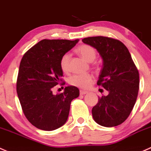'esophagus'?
Listing matches in <instances>:
<instances>
[{"instance_id": "34e87169", "label": "esophagus", "mask_w": 151, "mask_h": 151, "mask_svg": "<svg viewBox=\"0 0 151 151\" xmlns=\"http://www.w3.org/2000/svg\"><path fill=\"white\" fill-rule=\"evenodd\" d=\"M80 95H85V94H87V93H88V91H85V90H80Z\"/></svg>"}]
</instances>
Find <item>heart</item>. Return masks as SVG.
<instances>
[{
  "label": "heart",
  "instance_id": "heart-1",
  "mask_svg": "<svg viewBox=\"0 0 151 151\" xmlns=\"http://www.w3.org/2000/svg\"><path fill=\"white\" fill-rule=\"evenodd\" d=\"M77 52L88 61H93L96 58V51L93 47L89 45H82L77 49ZM69 58L70 54L69 53H64L60 60V66L65 72L69 69ZM93 76L90 74H74L69 78V84L79 88L87 89L91 85L93 82Z\"/></svg>",
  "mask_w": 151,
  "mask_h": 151
}]
</instances>
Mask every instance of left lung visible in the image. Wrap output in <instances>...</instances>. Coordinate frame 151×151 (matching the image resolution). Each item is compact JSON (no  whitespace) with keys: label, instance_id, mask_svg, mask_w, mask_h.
Wrapping results in <instances>:
<instances>
[{"label":"left lung","instance_id":"left-lung-1","mask_svg":"<svg viewBox=\"0 0 151 151\" xmlns=\"http://www.w3.org/2000/svg\"><path fill=\"white\" fill-rule=\"evenodd\" d=\"M82 42L97 49L102 57L104 66L97 85L109 91L92 109L93 119L101 126H118L128 118L135 104L138 70L127 47L119 40L96 36L84 38Z\"/></svg>","mask_w":151,"mask_h":151}]
</instances>
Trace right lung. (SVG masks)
I'll return each instance as SVG.
<instances>
[{"instance_id":"right-lung-1","label":"right lung","mask_w":151,"mask_h":151,"mask_svg":"<svg viewBox=\"0 0 151 151\" xmlns=\"http://www.w3.org/2000/svg\"><path fill=\"white\" fill-rule=\"evenodd\" d=\"M78 41L44 39L22 57L17 80V95L24 116L38 129L51 131L63 126L69 116L71 101L80 96V90L74 86L53 94V88L63 81L61 56ZM60 85H65V82Z\"/></svg>"}]
</instances>
